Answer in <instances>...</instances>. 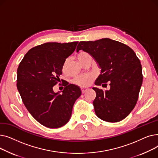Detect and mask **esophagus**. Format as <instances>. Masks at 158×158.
<instances>
[{
    "label": "esophagus",
    "mask_w": 158,
    "mask_h": 158,
    "mask_svg": "<svg viewBox=\"0 0 158 158\" xmlns=\"http://www.w3.org/2000/svg\"><path fill=\"white\" fill-rule=\"evenodd\" d=\"M81 89L82 94H85V93L86 92V91H87L88 88H81Z\"/></svg>",
    "instance_id": "1"
}]
</instances>
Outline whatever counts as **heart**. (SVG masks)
<instances>
[{"label": "heart", "instance_id": "heart-1", "mask_svg": "<svg viewBox=\"0 0 158 158\" xmlns=\"http://www.w3.org/2000/svg\"><path fill=\"white\" fill-rule=\"evenodd\" d=\"M89 57H91L90 55L88 52L85 51H81L77 54L78 60L81 63ZM94 78H95L94 74L90 73L85 75H80V76H78L75 77L73 79L72 82L74 85L82 87V88H85V87L88 86L91 83H92Z\"/></svg>", "mask_w": 158, "mask_h": 158}]
</instances>
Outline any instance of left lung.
<instances>
[{"instance_id": "1", "label": "left lung", "mask_w": 158, "mask_h": 158, "mask_svg": "<svg viewBox=\"0 0 158 158\" xmlns=\"http://www.w3.org/2000/svg\"><path fill=\"white\" fill-rule=\"evenodd\" d=\"M79 50L92 55L102 69L95 82L98 86L110 82V89L93 88V102L97 117L108 122L124 119L135 107L142 85V68L133 50L126 44L110 38L80 41Z\"/></svg>"}]
</instances>
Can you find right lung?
<instances>
[{
    "label": "right lung",
    "mask_w": 158,
    "mask_h": 158,
    "mask_svg": "<svg viewBox=\"0 0 158 158\" xmlns=\"http://www.w3.org/2000/svg\"><path fill=\"white\" fill-rule=\"evenodd\" d=\"M77 44L48 42L37 45L29 50L19 65L16 86L22 102L32 117L47 127L58 128L67 123L73 104L81 95L78 86L69 82L62 85L63 94L53 90L60 82L66 59Z\"/></svg>",
    "instance_id": "1"
}]
</instances>
